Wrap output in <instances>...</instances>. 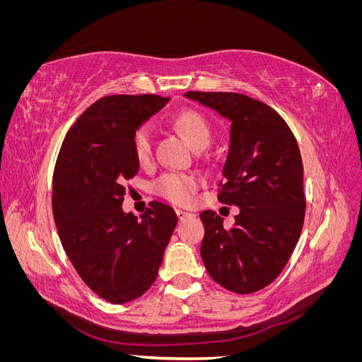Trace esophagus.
I'll return each instance as SVG.
<instances>
[{"mask_svg": "<svg viewBox=\"0 0 362 362\" xmlns=\"http://www.w3.org/2000/svg\"><path fill=\"white\" fill-rule=\"evenodd\" d=\"M177 214L180 217V221H185V218H192L194 217L193 213H189V211H184V210H177Z\"/></svg>", "mask_w": 362, "mask_h": 362, "instance_id": "obj_1", "label": "esophagus"}]
</instances>
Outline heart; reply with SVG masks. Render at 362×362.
<instances>
[{
    "label": "heart",
    "mask_w": 362,
    "mask_h": 362,
    "mask_svg": "<svg viewBox=\"0 0 362 362\" xmlns=\"http://www.w3.org/2000/svg\"><path fill=\"white\" fill-rule=\"evenodd\" d=\"M173 124L189 140L194 149H205L211 144V128L208 120L198 112L185 110L173 119ZM154 148V129L149 124L140 125L133 137V149L139 161L145 163L152 156ZM198 180L192 175L168 172L156 182V192L175 204H189L198 190Z\"/></svg>",
    "instance_id": "heart-1"
}]
</instances>
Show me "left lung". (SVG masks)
Instances as JSON below:
<instances>
[{
	"label": "left lung",
	"instance_id": "1",
	"mask_svg": "<svg viewBox=\"0 0 362 362\" xmlns=\"http://www.w3.org/2000/svg\"><path fill=\"white\" fill-rule=\"evenodd\" d=\"M231 124L218 201L240 213L231 229L214 211L201 213V257L210 276L229 291L267 287L286 267L303 217V164L291 129L273 108L233 92H185Z\"/></svg>",
	"mask_w": 362,
	"mask_h": 362
}]
</instances>
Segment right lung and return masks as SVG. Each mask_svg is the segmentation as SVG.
Instances as JSON below:
<instances>
[{
    "mask_svg": "<svg viewBox=\"0 0 362 362\" xmlns=\"http://www.w3.org/2000/svg\"><path fill=\"white\" fill-rule=\"evenodd\" d=\"M157 95L98 100L64 137L52 178L60 242L92 291L112 303L140 298L154 284L178 216L151 202L140 217L122 210L125 182L136 177V129L168 104Z\"/></svg>",
    "mask_w": 362,
    "mask_h": 362,
    "instance_id": "obj_1",
    "label": "right lung"
}]
</instances>
